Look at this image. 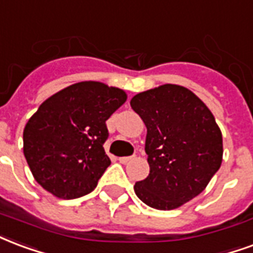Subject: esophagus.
I'll use <instances>...</instances> for the list:
<instances>
[{"instance_id":"34e87169","label":"esophagus","mask_w":253,"mask_h":253,"mask_svg":"<svg viewBox=\"0 0 253 253\" xmlns=\"http://www.w3.org/2000/svg\"><path fill=\"white\" fill-rule=\"evenodd\" d=\"M132 160H134V155H131V157H121V158H119V162H121V164H128V162Z\"/></svg>"}]
</instances>
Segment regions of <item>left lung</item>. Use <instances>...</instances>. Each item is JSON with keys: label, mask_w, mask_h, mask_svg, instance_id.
<instances>
[{"label": "left lung", "mask_w": 253, "mask_h": 253, "mask_svg": "<svg viewBox=\"0 0 253 253\" xmlns=\"http://www.w3.org/2000/svg\"><path fill=\"white\" fill-rule=\"evenodd\" d=\"M131 108L147 128L150 173L134 185L146 205L170 211L207 188L222 162V135L211 110L190 89L164 84L136 93Z\"/></svg>", "instance_id": "8db88e82"}]
</instances>
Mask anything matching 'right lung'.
Segmentation results:
<instances>
[{
  "label": "right lung",
  "instance_id": "add662e5",
  "mask_svg": "<svg viewBox=\"0 0 253 253\" xmlns=\"http://www.w3.org/2000/svg\"><path fill=\"white\" fill-rule=\"evenodd\" d=\"M126 92L100 82H80L52 95L24 128V155L37 182L72 200L96 188L111 161L104 151L106 121Z\"/></svg>",
  "mask_w": 253,
  "mask_h": 253
}]
</instances>
